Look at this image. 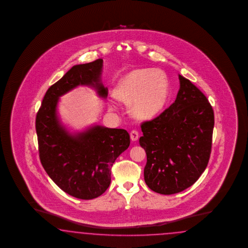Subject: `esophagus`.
Wrapping results in <instances>:
<instances>
[{
	"instance_id": "1",
	"label": "esophagus",
	"mask_w": 248,
	"mask_h": 248,
	"mask_svg": "<svg viewBox=\"0 0 248 248\" xmlns=\"http://www.w3.org/2000/svg\"><path fill=\"white\" fill-rule=\"evenodd\" d=\"M130 137H131V140L133 142H135L138 140L139 138V133L136 131V130H133L131 133H130Z\"/></svg>"
}]
</instances>
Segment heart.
Wrapping results in <instances>:
<instances>
[{"instance_id":"1","label":"heart","mask_w":248,"mask_h":248,"mask_svg":"<svg viewBox=\"0 0 248 248\" xmlns=\"http://www.w3.org/2000/svg\"><path fill=\"white\" fill-rule=\"evenodd\" d=\"M169 94L167 76L155 69H137L124 75L113 90V96L130 105L138 119H150L161 112Z\"/></svg>"}]
</instances>
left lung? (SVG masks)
<instances>
[{
    "label": "left lung",
    "instance_id": "8db88e82",
    "mask_svg": "<svg viewBox=\"0 0 248 248\" xmlns=\"http://www.w3.org/2000/svg\"><path fill=\"white\" fill-rule=\"evenodd\" d=\"M180 88L172 105L141 124L139 143L146 153L145 184L162 195L180 193L205 170L212 147L214 111L195 84L179 75Z\"/></svg>",
    "mask_w": 248,
    "mask_h": 248
}]
</instances>
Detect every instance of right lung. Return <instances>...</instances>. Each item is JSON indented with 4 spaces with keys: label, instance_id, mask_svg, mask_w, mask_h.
<instances>
[{
    "label": "right lung",
    "instance_id": "right-lung-1",
    "mask_svg": "<svg viewBox=\"0 0 248 248\" xmlns=\"http://www.w3.org/2000/svg\"><path fill=\"white\" fill-rule=\"evenodd\" d=\"M102 59L71 68L45 93L35 121L39 155L50 178L67 193L90 200L103 195L111 184V169L116 158L130 145L124 129L93 125L70 133L61 123L59 98L79 85L94 88L102 98L108 90L101 83Z\"/></svg>",
    "mask_w": 248,
    "mask_h": 248
}]
</instances>
